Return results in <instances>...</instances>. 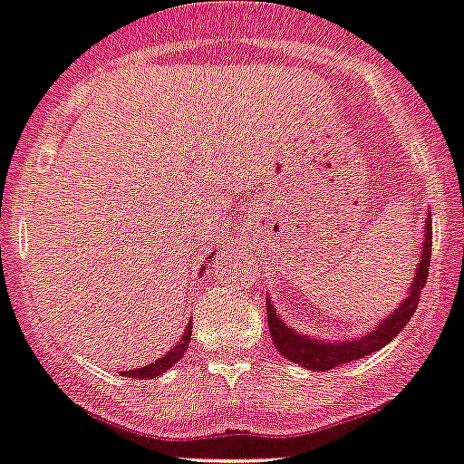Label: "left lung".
<instances>
[{"mask_svg":"<svg viewBox=\"0 0 464 464\" xmlns=\"http://www.w3.org/2000/svg\"><path fill=\"white\" fill-rule=\"evenodd\" d=\"M424 250H421L420 266H417L415 279H412V286L408 291V297L401 302L399 309H394L388 315L386 323L379 324L372 334L359 338V341H343V343H324V341H311L309 336H302V334L293 332L291 327L282 323L277 318V314L273 311V304L268 302L266 306V318H268V329L270 336H273L275 350L282 356H286L288 361L297 365H304V368L315 370V372H327V370L338 368L343 363H350V361H359L363 356L372 354V352L382 350L383 345H388L403 327H406L408 320L412 318L417 309V302H420L421 288L426 286V277H429V266H430V221H426L424 227Z\"/></svg>","mask_w":464,"mask_h":464,"instance_id":"obj_1","label":"left lung"}]
</instances>
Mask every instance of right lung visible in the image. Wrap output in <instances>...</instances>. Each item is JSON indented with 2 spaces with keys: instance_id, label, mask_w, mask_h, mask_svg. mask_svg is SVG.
I'll list each match as a JSON object with an SVG mask.
<instances>
[{
  "instance_id": "obj_1",
  "label": "right lung",
  "mask_w": 464,
  "mask_h": 464,
  "mask_svg": "<svg viewBox=\"0 0 464 464\" xmlns=\"http://www.w3.org/2000/svg\"><path fill=\"white\" fill-rule=\"evenodd\" d=\"M189 338H191V327L187 329L185 336L180 338V343H178V345L173 347L171 352H167V354H164L162 359L155 361V363L144 365V368L126 370V372H123V377H128V379H153V377H160V374L167 372V370L171 368V365H176L178 361H180L182 356H185V350H187V343H189Z\"/></svg>"
}]
</instances>
